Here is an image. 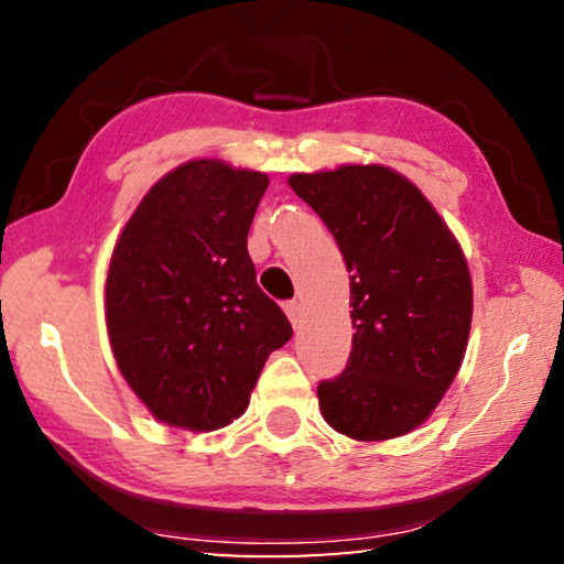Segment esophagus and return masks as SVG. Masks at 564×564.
<instances>
[{"mask_svg":"<svg viewBox=\"0 0 564 564\" xmlns=\"http://www.w3.org/2000/svg\"><path fill=\"white\" fill-rule=\"evenodd\" d=\"M285 308V316H289V321L293 323V328H301V318H303V308L299 301H289L283 305Z\"/></svg>","mask_w":564,"mask_h":564,"instance_id":"esophagus-1","label":"esophagus"}]
</instances>
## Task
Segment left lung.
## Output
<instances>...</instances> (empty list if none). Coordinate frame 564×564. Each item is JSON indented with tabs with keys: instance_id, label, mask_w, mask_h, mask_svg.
Returning <instances> with one entry per match:
<instances>
[{
	"instance_id": "obj_1",
	"label": "left lung",
	"mask_w": 564,
	"mask_h": 564,
	"mask_svg": "<svg viewBox=\"0 0 564 564\" xmlns=\"http://www.w3.org/2000/svg\"><path fill=\"white\" fill-rule=\"evenodd\" d=\"M350 273L348 368L318 386L326 423L352 441L408 435L463 366L473 281L451 228L413 181L383 164L289 176Z\"/></svg>"
}]
</instances>
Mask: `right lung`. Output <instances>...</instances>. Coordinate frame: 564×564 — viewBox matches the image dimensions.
I'll return each mask as SVG.
<instances>
[{
  "label": "right lung",
  "mask_w": 564,
  "mask_h": 564,
  "mask_svg": "<svg viewBox=\"0 0 564 564\" xmlns=\"http://www.w3.org/2000/svg\"><path fill=\"white\" fill-rule=\"evenodd\" d=\"M269 176L191 159L141 198L113 246L104 305L113 360L161 423L208 433L243 415L293 328L256 283L248 228Z\"/></svg>",
  "instance_id": "1"
}]
</instances>
